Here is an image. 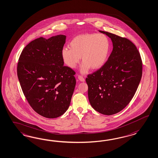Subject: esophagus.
I'll use <instances>...</instances> for the list:
<instances>
[{
	"label": "esophagus",
	"instance_id": "1",
	"mask_svg": "<svg viewBox=\"0 0 158 158\" xmlns=\"http://www.w3.org/2000/svg\"><path fill=\"white\" fill-rule=\"evenodd\" d=\"M78 79H79V80H80L81 81L84 82V81H85V78L83 77V76H81V75H78Z\"/></svg>",
	"mask_w": 158,
	"mask_h": 158
}]
</instances>
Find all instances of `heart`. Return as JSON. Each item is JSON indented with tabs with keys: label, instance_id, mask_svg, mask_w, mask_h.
Returning <instances> with one entry per match:
<instances>
[{
	"label": "heart",
	"instance_id": "1",
	"mask_svg": "<svg viewBox=\"0 0 158 158\" xmlns=\"http://www.w3.org/2000/svg\"><path fill=\"white\" fill-rule=\"evenodd\" d=\"M70 47H64L61 55L63 62L69 68H76L82 58L81 72L86 73L89 68H101L106 62L110 50V41L103 33H84L75 36L70 42Z\"/></svg>",
	"mask_w": 158,
	"mask_h": 158
}]
</instances>
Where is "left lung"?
I'll list each match as a JSON object with an SVG mask.
<instances>
[{
	"label": "left lung",
	"mask_w": 158,
	"mask_h": 158,
	"mask_svg": "<svg viewBox=\"0 0 158 158\" xmlns=\"http://www.w3.org/2000/svg\"><path fill=\"white\" fill-rule=\"evenodd\" d=\"M111 38L113 50L107 62L86 78L92 107L104 115L121 111L130 103L140 84L143 63L140 52L129 39L99 31Z\"/></svg>",
	"instance_id": "obj_1"
}]
</instances>
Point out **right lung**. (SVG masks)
<instances>
[{"label": "right lung", "instance_id": "add662e5", "mask_svg": "<svg viewBox=\"0 0 158 158\" xmlns=\"http://www.w3.org/2000/svg\"><path fill=\"white\" fill-rule=\"evenodd\" d=\"M66 36L30 42L18 59L17 76L23 93L35 111L44 117L63 115L70 104L76 72L64 66L61 52Z\"/></svg>", "mask_w": 158, "mask_h": 158}]
</instances>
